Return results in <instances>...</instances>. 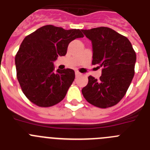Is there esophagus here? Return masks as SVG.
Returning a JSON list of instances; mask_svg holds the SVG:
<instances>
[{"label": "esophagus", "instance_id": "esophagus-1", "mask_svg": "<svg viewBox=\"0 0 150 150\" xmlns=\"http://www.w3.org/2000/svg\"><path fill=\"white\" fill-rule=\"evenodd\" d=\"M80 75H81V73L79 72H75V76H76V77L79 76Z\"/></svg>", "mask_w": 150, "mask_h": 150}]
</instances>
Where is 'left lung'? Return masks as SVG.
I'll return each instance as SVG.
<instances>
[{
  "label": "left lung",
  "instance_id": "1",
  "mask_svg": "<svg viewBox=\"0 0 150 150\" xmlns=\"http://www.w3.org/2000/svg\"><path fill=\"white\" fill-rule=\"evenodd\" d=\"M93 45V65L102 67L99 79L88 77L82 94L100 108L117 105L125 95L133 77L136 54L127 37L107 27L82 30Z\"/></svg>",
  "mask_w": 150,
  "mask_h": 150
}]
</instances>
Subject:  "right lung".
I'll return each mask as SVG.
<instances>
[{"instance_id": "add662e5", "label": "right lung", "mask_w": 150, "mask_h": 150, "mask_svg": "<svg viewBox=\"0 0 150 150\" xmlns=\"http://www.w3.org/2000/svg\"><path fill=\"white\" fill-rule=\"evenodd\" d=\"M81 37L83 35L79 29L48 25L24 39L15 58L16 76L23 93L32 103L48 108L64 98L75 80V72L71 69L54 72L53 62L66 55L69 44Z\"/></svg>"}]
</instances>
